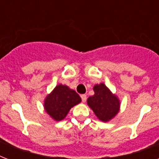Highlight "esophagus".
<instances>
[{"mask_svg":"<svg viewBox=\"0 0 159 159\" xmlns=\"http://www.w3.org/2000/svg\"><path fill=\"white\" fill-rule=\"evenodd\" d=\"M81 98H82V102H86V100H87V96H86L85 94L82 95V96H81Z\"/></svg>","mask_w":159,"mask_h":159,"instance_id":"34e87169","label":"esophagus"}]
</instances>
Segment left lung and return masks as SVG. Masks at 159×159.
<instances>
[{
  "label": "left lung",
  "instance_id": "1",
  "mask_svg": "<svg viewBox=\"0 0 159 159\" xmlns=\"http://www.w3.org/2000/svg\"><path fill=\"white\" fill-rule=\"evenodd\" d=\"M95 94L87 99V104L102 121L107 122L118 113L120 102L104 83L93 87Z\"/></svg>",
  "mask_w": 159,
  "mask_h": 159
}]
</instances>
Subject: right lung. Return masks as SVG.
I'll return each mask as SVG.
<instances>
[{
    "instance_id": "right-lung-1",
    "label": "right lung",
    "mask_w": 159,
    "mask_h": 159,
    "mask_svg": "<svg viewBox=\"0 0 159 159\" xmlns=\"http://www.w3.org/2000/svg\"><path fill=\"white\" fill-rule=\"evenodd\" d=\"M81 101V97L75 91L60 84L47 96L44 101V108L53 120L59 121L66 117L72 106L80 103Z\"/></svg>"
}]
</instances>
